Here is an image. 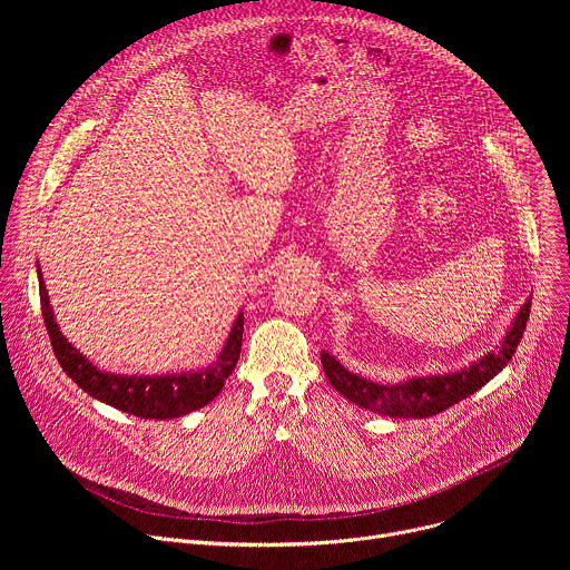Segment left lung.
<instances>
[{"label":"left lung","mask_w":570,"mask_h":570,"mask_svg":"<svg viewBox=\"0 0 570 570\" xmlns=\"http://www.w3.org/2000/svg\"><path fill=\"white\" fill-rule=\"evenodd\" d=\"M532 297L525 299V304L519 308L512 327L503 336V343L494 350L487 352L482 358L473 361L469 367L446 374H426V376H413L409 381L399 383H374L365 376H358L350 372L341 361H336L330 352L320 354L322 370L327 374L330 383L352 403L361 405L365 411L385 415V417H405V420H424L433 417L453 403L466 399L475 390H480L484 383H490L514 356L525 324L530 317Z\"/></svg>","instance_id":"obj_1"}]
</instances>
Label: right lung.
Masks as SVG:
<instances>
[{
	"mask_svg": "<svg viewBox=\"0 0 570 570\" xmlns=\"http://www.w3.org/2000/svg\"><path fill=\"white\" fill-rule=\"evenodd\" d=\"M38 284H40V306H42L45 327L62 372L80 390H86L90 396L108 405H115V409L121 413H128L141 420H174V417L189 415L203 409V405H207L223 390L225 379L236 367L240 343H243V311L236 315L232 332L218 358L203 370L153 374V376H137V374L128 376V374L104 372L62 336L58 322L53 317V308L49 304L40 266H38Z\"/></svg>",
	"mask_w": 570,
	"mask_h": 570,
	"instance_id": "right-lung-1",
	"label": "right lung"
}]
</instances>
